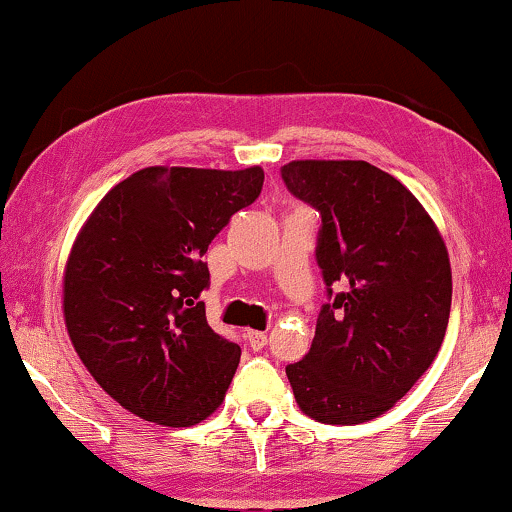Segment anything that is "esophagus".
I'll use <instances>...</instances> for the list:
<instances>
[{"label":"esophagus","mask_w":512,"mask_h":512,"mask_svg":"<svg viewBox=\"0 0 512 512\" xmlns=\"http://www.w3.org/2000/svg\"><path fill=\"white\" fill-rule=\"evenodd\" d=\"M247 342L251 349H263L265 345H268V333L265 331H247Z\"/></svg>","instance_id":"34e87169"}]
</instances>
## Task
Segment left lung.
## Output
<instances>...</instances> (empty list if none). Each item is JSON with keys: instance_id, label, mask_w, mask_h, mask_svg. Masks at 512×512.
I'll list each match as a JSON object with an SVG mask.
<instances>
[{"instance_id": "left-lung-1", "label": "left lung", "mask_w": 512, "mask_h": 512, "mask_svg": "<svg viewBox=\"0 0 512 512\" xmlns=\"http://www.w3.org/2000/svg\"><path fill=\"white\" fill-rule=\"evenodd\" d=\"M282 179L319 209L317 261L331 296L310 352L286 377L307 417L370 422L415 387L443 345L452 305L445 240L422 202L366 160H291Z\"/></svg>"}]
</instances>
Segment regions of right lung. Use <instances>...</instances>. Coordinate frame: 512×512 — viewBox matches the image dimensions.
Segmentation results:
<instances>
[{
	"instance_id": "add662e5",
	"label": "right lung",
	"mask_w": 512,
	"mask_h": 512,
	"mask_svg": "<svg viewBox=\"0 0 512 512\" xmlns=\"http://www.w3.org/2000/svg\"><path fill=\"white\" fill-rule=\"evenodd\" d=\"M263 167L151 165L83 223L62 275V317L93 380L132 415L193 426L226 398L242 349L207 324L202 256L263 188Z\"/></svg>"
}]
</instances>
